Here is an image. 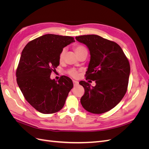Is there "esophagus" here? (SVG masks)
Here are the masks:
<instances>
[{
  "label": "esophagus",
  "mask_w": 149,
  "mask_h": 149,
  "mask_svg": "<svg viewBox=\"0 0 149 149\" xmlns=\"http://www.w3.org/2000/svg\"><path fill=\"white\" fill-rule=\"evenodd\" d=\"M73 84L74 86H78L79 83L78 81H74V80H73Z\"/></svg>",
  "instance_id": "1"
}]
</instances>
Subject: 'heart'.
Here are the masks:
<instances>
[{
	"mask_svg": "<svg viewBox=\"0 0 149 149\" xmlns=\"http://www.w3.org/2000/svg\"><path fill=\"white\" fill-rule=\"evenodd\" d=\"M74 49L76 53L77 54V55H78L79 54L84 51H87L86 48L84 46L82 45H76L74 47ZM65 53H66V49L65 48L62 49V50L61 51L59 55V60L60 61L63 60ZM68 74L70 76H71V77L76 78H77L79 75V71L74 68H71L68 71Z\"/></svg>",
	"mask_w": 149,
	"mask_h": 149,
	"instance_id": "b5f03b06",
	"label": "heart"
}]
</instances>
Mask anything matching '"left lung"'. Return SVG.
Listing matches in <instances>:
<instances>
[{
  "label": "left lung",
  "mask_w": 149,
  "mask_h": 149,
  "mask_svg": "<svg viewBox=\"0 0 149 149\" xmlns=\"http://www.w3.org/2000/svg\"><path fill=\"white\" fill-rule=\"evenodd\" d=\"M76 40L89 49L91 60L85 77L96 83L91 87L84 81L79 83L84 89L81 103L91 113H104L118 104L127 92L129 61L120 47L113 41L96 35L79 36Z\"/></svg>",
  "instance_id": "obj_1"
}]
</instances>
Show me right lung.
<instances>
[{
  "label": "right lung",
  "mask_w": 149,
  "mask_h": 149,
  "mask_svg": "<svg viewBox=\"0 0 149 149\" xmlns=\"http://www.w3.org/2000/svg\"><path fill=\"white\" fill-rule=\"evenodd\" d=\"M74 42L69 36L46 34L29 42L22 52L17 82L26 101L41 113L60 111L73 87L67 76H61L56 81L50 75L60 64L62 49Z\"/></svg>",
  "instance_id": "add662e5"
}]
</instances>
